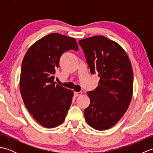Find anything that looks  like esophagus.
Wrapping results in <instances>:
<instances>
[{"label": "esophagus", "mask_w": 153, "mask_h": 153, "mask_svg": "<svg viewBox=\"0 0 153 153\" xmlns=\"http://www.w3.org/2000/svg\"><path fill=\"white\" fill-rule=\"evenodd\" d=\"M82 95V92H74V96L75 97H78Z\"/></svg>", "instance_id": "34e87169"}]
</instances>
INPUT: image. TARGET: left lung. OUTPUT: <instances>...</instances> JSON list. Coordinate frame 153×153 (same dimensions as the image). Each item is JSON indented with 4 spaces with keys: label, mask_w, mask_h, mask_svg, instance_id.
Wrapping results in <instances>:
<instances>
[{
    "label": "left lung",
    "mask_w": 153,
    "mask_h": 153,
    "mask_svg": "<svg viewBox=\"0 0 153 153\" xmlns=\"http://www.w3.org/2000/svg\"><path fill=\"white\" fill-rule=\"evenodd\" d=\"M91 74L100 78L87 92L90 105L84 110L86 122L97 130L114 126L127 111L133 95L134 76L130 60L120 45L102 35L79 41Z\"/></svg>",
    "instance_id": "left-lung-1"
}]
</instances>
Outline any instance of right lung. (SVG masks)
Masks as SVG:
<instances>
[{"mask_svg":"<svg viewBox=\"0 0 153 153\" xmlns=\"http://www.w3.org/2000/svg\"><path fill=\"white\" fill-rule=\"evenodd\" d=\"M70 49L78 51L76 39L51 33L32 45L22 61V97L29 112L45 128L60 125L72 101L73 91L54 81L62 54Z\"/></svg>","mask_w":153,"mask_h":153,"instance_id":"1","label":"right lung"}]
</instances>
